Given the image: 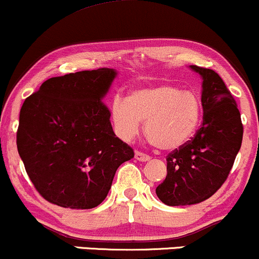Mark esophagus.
<instances>
[{
	"label": "esophagus",
	"mask_w": 259,
	"mask_h": 259,
	"mask_svg": "<svg viewBox=\"0 0 259 259\" xmlns=\"http://www.w3.org/2000/svg\"><path fill=\"white\" fill-rule=\"evenodd\" d=\"M135 157H136V159L140 160V162H148V160L151 159V157H149L148 154H146V153L140 152V151H137L135 153Z\"/></svg>",
	"instance_id": "1"
}]
</instances>
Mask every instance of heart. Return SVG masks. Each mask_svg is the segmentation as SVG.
Wrapping results in <instances>:
<instances>
[{
  "instance_id": "b5f03b06",
  "label": "heart",
  "mask_w": 259,
  "mask_h": 259,
  "mask_svg": "<svg viewBox=\"0 0 259 259\" xmlns=\"http://www.w3.org/2000/svg\"><path fill=\"white\" fill-rule=\"evenodd\" d=\"M116 132L132 141L146 121V133L158 148L175 149L186 143L201 122L202 107L191 91L173 85H157L133 90L126 100L116 97L111 106Z\"/></svg>"
}]
</instances>
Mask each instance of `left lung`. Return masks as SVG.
<instances>
[{"label":"left lung","mask_w":259,"mask_h":259,"mask_svg":"<svg viewBox=\"0 0 259 259\" xmlns=\"http://www.w3.org/2000/svg\"><path fill=\"white\" fill-rule=\"evenodd\" d=\"M190 68L202 76L204 117L195 136L166 155L165 180L155 193L169 206L212 196L226 182L243 137L241 113L221 76L211 69Z\"/></svg>","instance_id":"left-lung-1"}]
</instances>
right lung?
<instances>
[{"instance_id":"obj_1","label":"right lung","mask_w":259,"mask_h":259,"mask_svg":"<svg viewBox=\"0 0 259 259\" xmlns=\"http://www.w3.org/2000/svg\"><path fill=\"white\" fill-rule=\"evenodd\" d=\"M116 76L101 68L51 77L24 100L17 149L41 197L68 208H93L111 189L116 170L135 157L116 137L102 99Z\"/></svg>"}]
</instances>
